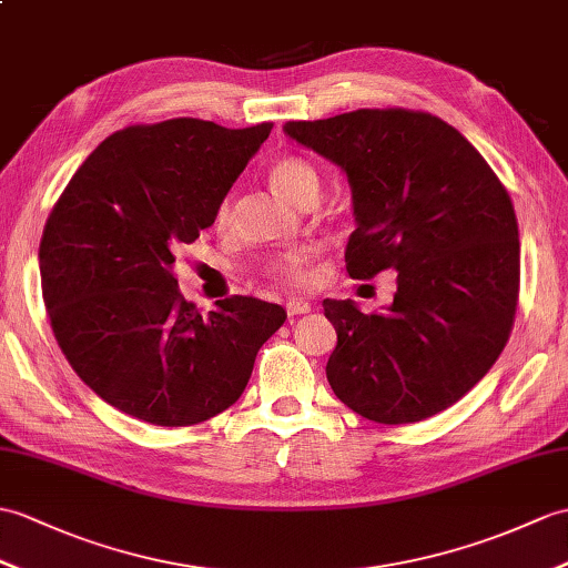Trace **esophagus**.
<instances>
[{
	"instance_id": "34e87169",
	"label": "esophagus",
	"mask_w": 568,
	"mask_h": 568,
	"mask_svg": "<svg viewBox=\"0 0 568 568\" xmlns=\"http://www.w3.org/2000/svg\"><path fill=\"white\" fill-rule=\"evenodd\" d=\"M285 310H287L290 316H297V314L312 312V305H310L307 300H302V297H290V300L285 302Z\"/></svg>"
}]
</instances>
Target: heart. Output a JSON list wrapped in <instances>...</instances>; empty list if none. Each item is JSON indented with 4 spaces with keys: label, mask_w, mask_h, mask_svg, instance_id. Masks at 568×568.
Masks as SVG:
<instances>
[{
    "label": "heart",
    "mask_w": 568,
    "mask_h": 568,
    "mask_svg": "<svg viewBox=\"0 0 568 568\" xmlns=\"http://www.w3.org/2000/svg\"><path fill=\"white\" fill-rule=\"evenodd\" d=\"M271 186L293 203H302L307 195L320 193V174L302 156H281L268 169ZM230 217V203L224 201L217 210V220ZM312 248H293L273 261V273L287 283H307L312 278Z\"/></svg>",
    "instance_id": "obj_1"
}]
</instances>
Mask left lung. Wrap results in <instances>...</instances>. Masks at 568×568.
I'll use <instances>...</instances> for the list:
<instances>
[{"label":"left lung","instance_id":"left-lung-1","mask_svg":"<svg viewBox=\"0 0 568 568\" xmlns=\"http://www.w3.org/2000/svg\"><path fill=\"white\" fill-rule=\"evenodd\" d=\"M283 130L348 176L351 278L397 271L387 312L324 300L338 336L328 385L375 424L445 412L491 371L516 320L520 240L506 186L463 133L424 111L361 109Z\"/></svg>","mask_w":568,"mask_h":568}]
</instances>
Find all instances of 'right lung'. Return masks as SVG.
Instances as JSON below:
<instances>
[{"instance_id": "obj_1", "label": "right lung", "mask_w": 568, "mask_h": 568, "mask_svg": "<svg viewBox=\"0 0 568 568\" xmlns=\"http://www.w3.org/2000/svg\"><path fill=\"white\" fill-rule=\"evenodd\" d=\"M197 118L105 138L58 197L41 240L52 334L99 397L152 426H193L242 397L281 305L234 295L205 316L183 300L174 252L215 222L271 135Z\"/></svg>"}]
</instances>
